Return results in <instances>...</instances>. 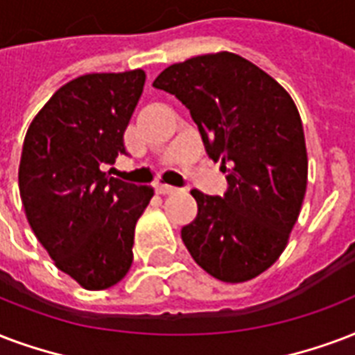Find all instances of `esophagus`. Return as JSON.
Returning <instances> with one entry per match:
<instances>
[{
  "mask_svg": "<svg viewBox=\"0 0 355 355\" xmlns=\"http://www.w3.org/2000/svg\"><path fill=\"white\" fill-rule=\"evenodd\" d=\"M177 191V188H173V186H167V184H156V193H159V196H171V193H175Z\"/></svg>",
  "mask_w": 355,
  "mask_h": 355,
  "instance_id": "esophagus-1",
  "label": "esophagus"
}]
</instances>
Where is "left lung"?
<instances>
[{"label":"left lung","instance_id":"1","mask_svg":"<svg viewBox=\"0 0 355 355\" xmlns=\"http://www.w3.org/2000/svg\"><path fill=\"white\" fill-rule=\"evenodd\" d=\"M153 85L188 107L207 154L221 159L229 182L223 197L191 189L197 218L182 227L184 245L216 279H253L286 248L307 188V148L294 100L231 51L171 64Z\"/></svg>","mask_w":355,"mask_h":355}]
</instances>
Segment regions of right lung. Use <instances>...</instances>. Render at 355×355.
<instances>
[{
  "label": "right lung",
  "instance_id": "right-lung-1",
  "mask_svg": "<svg viewBox=\"0 0 355 355\" xmlns=\"http://www.w3.org/2000/svg\"><path fill=\"white\" fill-rule=\"evenodd\" d=\"M145 72L85 74L64 83L27 128L18 167L26 218L55 266L87 291L128 274L134 231L154 196L150 186L110 177L126 154L124 130Z\"/></svg>",
  "mask_w": 355,
  "mask_h": 355
}]
</instances>
